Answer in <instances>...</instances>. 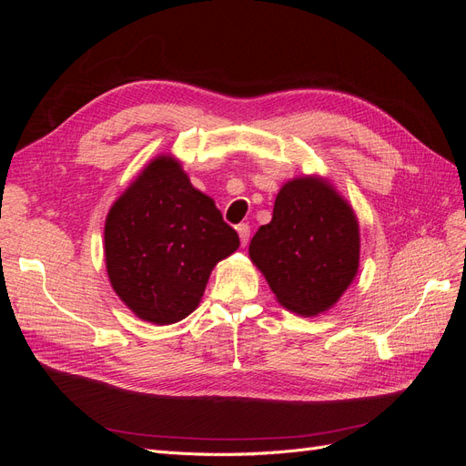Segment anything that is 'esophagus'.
<instances>
[{
	"mask_svg": "<svg viewBox=\"0 0 466 466\" xmlns=\"http://www.w3.org/2000/svg\"><path fill=\"white\" fill-rule=\"evenodd\" d=\"M237 233H238V238H241V245L245 247V245L248 243V237H250V228H248V223L237 225Z\"/></svg>",
	"mask_w": 466,
	"mask_h": 466,
	"instance_id": "obj_1",
	"label": "esophagus"
}]
</instances>
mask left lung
Returning <instances> with one entry per match:
<instances>
[{
  "instance_id": "8db88e82",
  "label": "left lung",
  "mask_w": 466,
  "mask_h": 466,
  "mask_svg": "<svg viewBox=\"0 0 466 466\" xmlns=\"http://www.w3.org/2000/svg\"><path fill=\"white\" fill-rule=\"evenodd\" d=\"M248 255L281 305L315 317L358 274L360 225L330 182L298 177L279 188L272 221L252 237Z\"/></svg>"
}]
</instances>
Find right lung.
<instances>
[{
    "label": "right lung",
    "mask_w": 466,
    "mask_h": 466,
    "mask_svg": "<svg viewBox=\"0 0 466 466\" xmlns=\"http://www.w3.org/2000/svg\"><path fill=\"white\" fill-rule=\"evenodd\" d=\"M237 248L238 235L216 202L168 155L137 175L105 223L110 286L136 317L153 324L188 317L214 266Z\"/></svg>",
    "instance_id": "1"
}]
</instances>
